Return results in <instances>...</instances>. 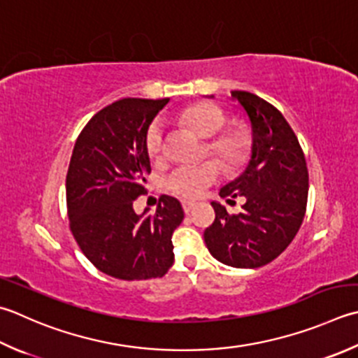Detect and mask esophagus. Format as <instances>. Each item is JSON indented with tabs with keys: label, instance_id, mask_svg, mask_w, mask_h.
Masks as SVG:
<instances>
[{
	"label": "esophagus",
	"instance_id": "1",
	"mask_svg": "<svg viewBox=\"0 0 358 358\" xmlns=\"http://www.w3.org/2000/svg\"><path fill=\"white\" fill-rule=\"evenodd\" d=\"M181 205H183V209H185V213L186 214H189L194 209V206H195V203L194 201H189V200H185L183 203H181Z\"/></svg>",
	"mask_w": 358,
	"mask_h": 358
}]
</instances>
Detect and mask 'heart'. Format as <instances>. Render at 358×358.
Returning a JSON list of instances; mask_svg holds the SVG:
<instances>
[{"label": "heart", "instance_id": "obj_1", "mask_svg": "<svg viewBox=\"0 0 358 358\" xmlns=\"http://www.w3.org/2000/svg\"><path fill=\"white\" fill-rule=\"evenodd\" d=\"M181 121L189 125L199 136L209 138L208 152L225 167L239 166L248 153V136L241 129L222 130L227 115L214 103H195L181 113ZM149 155L157 158L163 150V122L155 119L145 135ZM220 169L213 161L200 164H183L172 169L164 180L166 187L185 199H195L219 178Z\"/></svg>", "mask_w": 358, "mask_h": 358}]
</instances>
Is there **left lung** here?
Listing matches in <instances>:
<instances>
[{
	"mask_svg": "<svg viewBox=\"0 0 358 358\" xmlns=\"http://www.w3.org/2000/svg\"><path fill=\"white\" fill-rule=\"evenodd\" d=\"M213 97V96H209ZM251 127V155L220 197H243V211L229 215L213 201L215 220L205 243L217 261L236 268H259L289 247L306 214L309 173L298 138L271 103L248 91H231Z\"/></svg>",
	"mask_w": 358,
	"mask_h": 358,
	"instance_id": "1",
	"label": "left lung"
}]
</instances>
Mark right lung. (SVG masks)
<instances>
[{"instance_id":"obj_1","label":"right lung","mask_w":358,"mask_h":358,"mask_svg":"<svg viewBox=\"0 0 358 358\" xmlns=\"http://www.w3.org/2000/svg\"><path fill=\"white\" fill-rule=\"evenodd\" d=\"M169 99L125 97L90 119L77 138L66 175L69 227L97 270L124 281L163 278L173 264L172 233L181 203L163 195L157 211L136 214L150 158L145 135Z\"/></svg>"}]
</instances>
